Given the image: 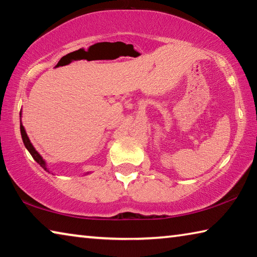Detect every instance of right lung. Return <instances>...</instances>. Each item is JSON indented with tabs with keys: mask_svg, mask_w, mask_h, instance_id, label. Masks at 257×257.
Returning a JSON list of instances; mask_svg holds the SVG:
<instances>
[{
	"mask_svg": "<svg viewBox=\"0 0 257 257\" xmlns=\"http://www.w3.org/2000/svg\"><path fill=\"white\" fill-rule=\"evenodd\" d=\"M20 132H21V137H23V141H24V144L26 146V149L29 151V153L32 154V156L34 158V160L36 161V162L43 167L46 170V165H45V161L42 159V156L37 153V151L34 149V146L32 145V143H30L29 138L27 136V134H26V130L24 128L23 123H21V120H20Z\"/></svg>",
	"mask_w": 257,
	"mask_h": 257,
	"instance_id": "right-lung-1",
	"label": "right lung"
}]
</instances>
